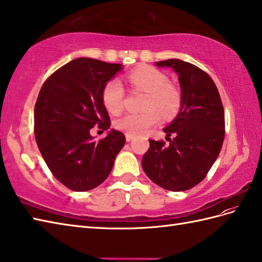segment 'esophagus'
<instances>
[{
    "instance_id": "obj_1",
    "label": "esophagus",
    "mask_w": 262,
    "mask_h": 262,
    "mask_svg": "<svg viewBox=\"0 0 262 262\" xmlns=\"http://www.w3.org/2000/svg\"><path fill=\"white\" fill-rule=\"evenodd\" d=\"M134 138H135V136H134V135H130V134H126V141H127V142L133 141Z\"/></svg>"
}]
</instances>
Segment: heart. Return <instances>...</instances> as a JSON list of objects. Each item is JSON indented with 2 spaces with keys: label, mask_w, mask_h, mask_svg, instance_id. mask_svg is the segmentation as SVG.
<instances>
[{
  "label": "heart",
  "mask_w": 262,
  "mask_h": 262,
  "mask_svg": "<svg viewBox=\"0 0 262 262\" xmlns=\"http://www.w3.org/2000/svg\"><path fill=\"white\" fill-rule=\"evenodd\" d=\"M128 80L136 88L147 91L144 103L145 113H128L116 120V127L130 135H141L159 124L160 114L164 118H171L179 112L181 95L179 90L169 84L168 77L159 69L143 67L132 71ZM125 90L119 79L108 80L101 91V100L109 113L119 114L124 107Z\"/></svg>",
  "instance_id": "heart-1"
}]
</instances>
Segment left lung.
<instances>
[{
	"label": "left lung",
	"instance_id": "1",
	"mask_svg": "<svg viewBox=\"0 0 262 262\" xmlns=\"http://www.w3.org/2000/svg\"><path fill=\"white\" fill-rule=\"evenodd\" d=\"M179 75L181 109L164 132L169 145L149 139L142 160L146 175L168 191H186L205 179L224 139V109L212 78L190 62L168 59L156 62ZM174 138L171 140L169 136Z\"/></svg>",
	"mask_w": 262,
	"mask_h": 262
}]
</instances>
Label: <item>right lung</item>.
Instances as JSON below:
<instances>
[{"label": "right lung", "instance_id": "right-lung-1", "mask_svg": "<svg viewBox=\"0 0 262 262\" xmlns=\"http://www.w3.org/2000/svg\"><path fill=\"white\" fill-rule=\"evenodd\" d=\"M121 67L78 58L54 71L40 89L34 107L35 141L54 178L72 191L101 184L125 145L124 134L115 129L100 141L90 135L96 125L102 130L111 127L101 91Z\"/></svg>", "mask_w": 262, "mask_h": 262}]
</instances>
